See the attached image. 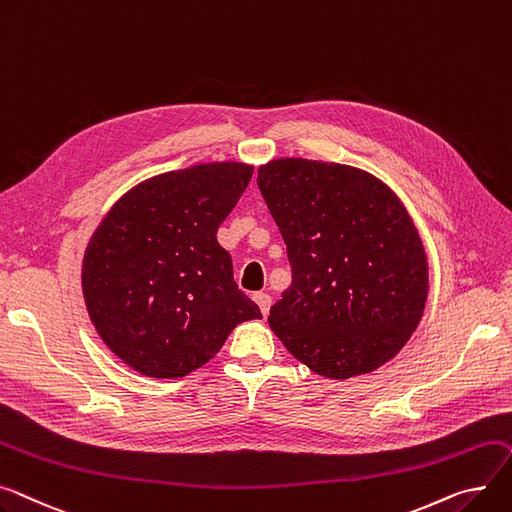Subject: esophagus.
Wrapping results in <instances>:
<instances>
[{"label": "esophagus", "instance_id": "1", "mask_svg": "<svg viewBox=\"0 0 512 512\" xmlns=\"http://www.w3.org/2000/svg\"><path fill=\"white\" fill-rule=\"evenodd\" d=\"M253 298H255V302L259 304L261 313H263V315H267V313H269V306H271V296H269L267 292H257Z\"/></svg>", "mask_w": 512, "mask_h": 512}]
</instances>
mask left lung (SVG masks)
I'll return each instance as SVG.
<instances>
[{
    "label": "left lung",
    "instance_id": "8db88e82",
    "mask_svg": "<svg viewBox=\"0 0 512 512\" xmlns=\"http://www.w3.org/2000/svg\"><path fill=\"white\" fill-rule=\"evenodd\" d=\"M257 185L292 265L267 317L286 350L327 379L395 358L428 298L426 251L401 199L366 170L306 158L259 166Z\"/></svg>",
    "mask_w": 512,
    "mask_h": 512
}]
</instances>
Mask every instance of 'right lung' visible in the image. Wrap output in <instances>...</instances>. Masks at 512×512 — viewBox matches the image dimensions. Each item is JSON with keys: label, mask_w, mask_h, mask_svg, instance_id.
Listing matches in <instances>:
<instances>
[{"label": "right lung", "mask_w": 512, "mask_h": 512, "mask_svg": "<svg viewBox=\"0 0 512 512\" xmlns=\"http://www.w3.org/2000/svg\"><path fill=\"white\" fill-rule=\"evenodd\" d=\"M251 177L245 162L156 175L129 189L90 236L82 261L90 321L144 377H185L220 352L238 323L261 319L216 238Z\"/></svg>", "instance_id": "right-lung-1"}]
</instances>
